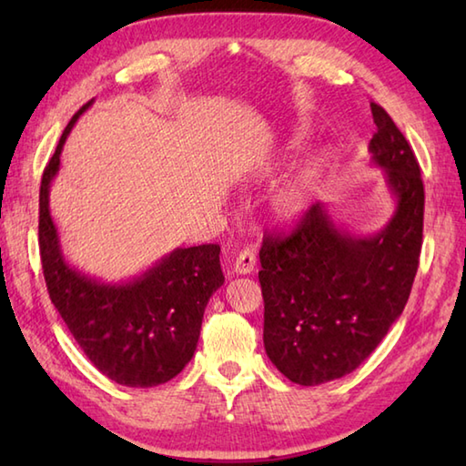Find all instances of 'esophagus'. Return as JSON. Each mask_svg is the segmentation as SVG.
Returning a JSON list of instances; mask_svg holds the SVG:
<instances>
[{"mask_svg":"<svg viewBox=\"0 0 466 466\" xmlns=\"http://www.w3.org/2000/svg\"><path fill=\"white\" fill-rule=\"evenodd\" d=\"M256 268V254L254 250L246 248L238 256H236V264H234V272L236 274H250Z\"/></svg>","mask_w":466,"mask_h":466,"instance_id":"esophagus-1","label":"esophagus"}]
</instances>
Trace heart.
<instances>
[{
	"mask_svg": "<svg viewBox=\"0 0 466 466\" xmlns=\"http://www.w3.org/2000/svg\"><path fill=\"white\" fill-rule=\"evenodd\" d=\"M302 140V134H296L290 144H299ZM322 162L314 157L309 164H304L299 172H296L289 182H284L279 190L270 196V216L279 224H292L309 210L312 204V194L316 182L320 177Z\"/></svg>",
	"mask_w": 466,
	"mask_h": 466,
	"instance_id": "heart-1",
	"label": "heart"
}]
</instances>
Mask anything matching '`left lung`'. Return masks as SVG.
Listing matches in <instances>:
<instances>
[{
  "label": "left lung",
  "mask_w": 466,
  "mask_h": 466,
  "mask_svg": "<svg viewBox=\"0 0 466 466\" xmlns=\"http://www.w3.org/2000/svg\"><path fill=\"white\" fill-rule=\"evenodd\" d=\"M370 110L369 152L397 202L389 224L352 236L316 202L289 236L268 234L260 248L264 349L302 386L342 379L369 359L402 314L419 268L420 167L392 117L374 102Z\"/></svg>",
  "instance_id": "obj_1"
}]
</instances>
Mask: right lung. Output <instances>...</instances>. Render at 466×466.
I'll use <instances>...</instances> for the list:
<instances>
[{"label": "right lung", "instance_id": "1", "mask_svg": "<svg viewBox=\"0 0 466 466\" xmlns=\"http://www.w3.org/2000/svg\"><path fill=\"white\" fill-rule=\"evenodd\" d=\"M94 102V100H92ZM59 137L39 186V254L54 306L97 370L117 384L150 389L192 360L210 296L224 284L220 246L176 248L127 282L96 280L66 262L49 214V186L77 117Z\"/></svg>", "mask_w": 466, "mask_h": 466}]
</instances>
